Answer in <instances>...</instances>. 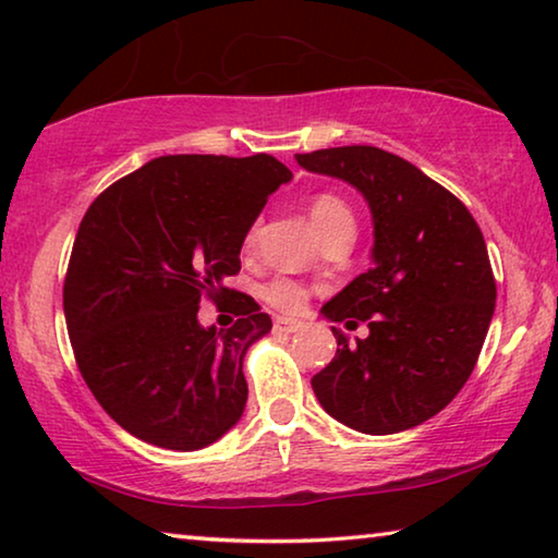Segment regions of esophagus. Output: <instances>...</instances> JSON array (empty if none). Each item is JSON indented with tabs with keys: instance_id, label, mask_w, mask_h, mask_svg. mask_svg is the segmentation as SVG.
I'll use <instances>...</instances> for the list:
<instances>
[{
	"instance_id": "obj_1",
	"label": "esophagus",
	"mask_w": 558,
	"mask_h": 558,
	"mask_svg": "<svg viewBox=\"0 0 558 558\" xmlns=\"http://www.w3.org/2000/svg\"><path fill=\"white\" fill-rule=\"evenodd\" d=\"M303 323L295 320V318H286V315H278L276 323H272V330L276 332H295L301 330Z\"/></svg>"
}]
</instances>
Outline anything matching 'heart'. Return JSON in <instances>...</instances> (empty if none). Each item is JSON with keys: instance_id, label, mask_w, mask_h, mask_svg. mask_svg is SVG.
I'll use <instances>...</instances> for the list:
<instances>
[{"instance_id": "heart-1", "label": "heart", "mask_w": 558, "mask_h": 558, "mask_svg": "<svg viewBox=\"0 0 558 558\" xmlns=\"http://www.w3.org/2000/svg\"><path fill=\"white\" fill-rule=\"evenodd\" d=\"M307 215H311L313 228L318 230L320 238H326L330 232L343 230V228L355 230L351 207H348L338 195H330V193L315 195L311 199V205H307ZM253 240H255V228L247 230L245 243L253 245ZM260 295L272 307H278V311H298L305 301V288L301 282L290 278H272L260 288Z\"/></svg>"}]
</instances>
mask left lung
<instances>
[{"label":"left lung","mask_w":558,"mask_h":558,"mask_svg":"<svg viewBox=\"0 0 558 558\" xmlns=\"http://www.w3.org/2000/svg\"><path fill=\"white\" fill-rule=\"evenodd\" d=\"M307 172L359 190L371 207V268L320 307L368 323L311 386L326 413L371 436L401 434L453 401L478 361L496 305L484 235L459 197L403 157L371 145L295 155Z\"/></svg>","instance_id":"left-lung-1"}]
</instances>
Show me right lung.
<instances>
[{
	"instance_id": "1",
	"label": "right lung",
	"mask_w": 558,
	"mask_h": 558,
	"mask_svg": "<svg viewBox=\"0 0 558 558\" xmlns=\"http://www.w3.org/2000/svg\"><path fill=\"white\" fill-rule=\"evenodd\" d=\"M293 180L272 155H165L105 190L80 222L64 320L80 373L145 444L197 451L240 421L243 361L272 320L226 286L268 197ZM231 295L230 329L198 326L203 296Z\"/></svg>"
}]
</instances>
